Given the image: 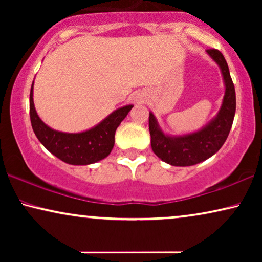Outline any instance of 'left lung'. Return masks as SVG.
<instances>
[{
  "label": "left lung",
  "mask_w": 262,
  "mask_h": 262,
  "mask_svg": "<svg viewBox=\"0 0 262 262\" xmlns=\"http://www.w3.org/2000/svg\"><path fill=\"white\" fill-rule=\"evenodd\" d=\"M207 53L220 66L225 83L223 103L217 117L198 132L180 137H169L160 130L154 114H149V131L152 151L171 166H193L214 155L227 141L234 121L236 94L227 60L216 49H209Z\"/></svg>",
  "instance_id": "1"
}]
</instances>
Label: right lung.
<instances>
[{"label": "right lung", "instance_id": "obj_1", "mask_svg": "<svg viewBox=\"0 0 262 262\" xmlns=\"http://www.w3.org/2000/svg\"><path fill=\"white\" fill-rule=\"evenodd\" d=\"M132 105L114 111L105 120L81 134H66L52 130L38 117L33 102V83L30 93V117L35 136L42 145L63 162L76 166L95 163L112 151L117 127L125 119Z\"/></svg>", "mask_w": 262, "mask_h": 262}]
</instances>
